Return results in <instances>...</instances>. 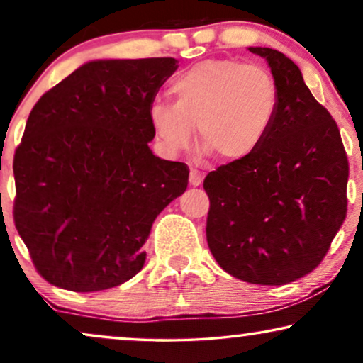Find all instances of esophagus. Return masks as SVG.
<instances>
[{"label": "esophagus", "instance_id": "obj_1", "mask_svg": "<svg viewBox=\"0 0 363 363\" xmlns=\"http://www.w3.org/2000/svg\"><path fill=\"white\" fill-rule=\"evenodd\" d=\"M203 182V173L196 168H191L190 170V185L191 186H200Z\"/></svg>", "mask_w": 363, "mask_h": 363}]
</instances>
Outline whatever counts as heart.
<instances>
[{"label":"heart","instance_id":"b5f03b06","mask_svg":"<svg viewBox=\"0 0 363 363\" xmlns=\"http://www.w3.org/2000/svg\"><path fill=\"white\" fill-rule=\"evenodd\" d=\"M175 102L148 108L153 133L167 153L185 150L193 130L218 162L235 163L252 155L266 140L279 108V87L257 64L206 59L173 79Z\"/></svg>","mask_w":363,"mask_h":363}]
</instances>
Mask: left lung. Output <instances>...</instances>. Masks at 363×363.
Returning a JSON list of instances; mask_svg holds the SVG:
<instances>
[{
  "label": "left lung",
  "mask_w": 363,
  "mask_h": 363,
  "mask_svg": "<svg viewBox=\"0 0 363 363\" xmlns=\"http://www.w3.org/2000/svg\"><path fill=\"white\" fill-rule=\"evenodd\" d=\"M250 51L269 64L279 108L252 155L218 167L203 182L210 198L206 241L228 274L282 286L314 271L340 230L349 160L339 127L299 67L276 49Z\"/></svg>",
  "instance_id": "8db88e82"
}]
</instances>
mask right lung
<instances>
[{"label":"right lung","instance_id":"1","mask_svg":"<svg viewBox=\"0 0 363 363\" xmlns=\"http://www.w3.org/2000/svg\"><path fill=\"white\" fill-rule=\"evenodd\" d=\"M177 67L173 57L92 61L33 107L14 152L13 218L49 284L104 291L143 267L153 221L190 175L148 147V108Z\"/></svg>","mask_w":363,"mask_h":363}]
</instances>
